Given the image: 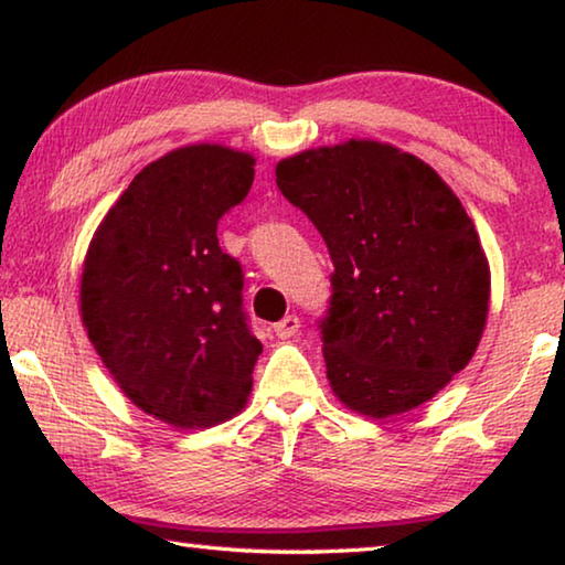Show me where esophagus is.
<instances>
[{"label": "esophagus", "instance_id": "esophagus-1", "mask_svg": "<svg viewBox=\"0 0 565 565\" xmlns=\"http://www.w3.org/2000/svg\"><path fill=\"white\" fill-rule=\"evenodd\" d=\"M298 330H300V318L298 316H285L275 326V335L280 340H290V338H295V332H298Z\"/></svg>", "mask_w": 565, "mask_h": 565}]
</instances>
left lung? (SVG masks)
Here are the masks:
<instances>
[{"label": "left lung", "mask_w": 565, "mask_h": 565, "mask_svg": "<svg viewBox=\"0 0 565 565\" xmlns=\"http://www.w3.org/2000/svg\"><path fill=\"white\" fill-rule=\"evenodd\" d=\"M275 174L335 267L318 326L332 391L370 418L430 401L488 318L491 273L466 207L430 164L383 142L305 150Z\"/></svg>", "instance_id": "obj_1"}]
</instances>
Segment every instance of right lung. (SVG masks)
<instances>
[{
	"label": "right lung",
	"mask_w": 565,
	"mask_h": 565,
	"mask_svg": "<svg viewBox=\"0 0 565 565\" xmlns=\"http://www.w3.org/2000/svg\"><path fill=\"white\" fill-rule=\"evenodd\" d=\"M253 180L245 152L180 147L129 182L87 249L92 345L129 401L174 428L233 418L253 391L263 345L243 310V265L217 243Z\"/></svg>",
	"instance_id": "right-lung-1"
}]
</instances>
